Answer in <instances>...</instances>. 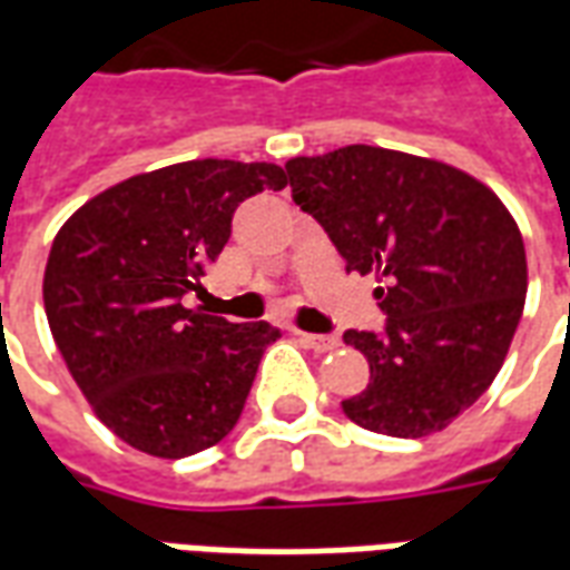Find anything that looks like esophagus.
<instances>
[{
    "mask_svg": "<svg viewBox=\"0 0 570 570\" xmlns=\"http://www.w3.org/2000/svg\"><path fill=\"white\" fill-rule=\"evenodd\" d=\"M298 342L311 351H317V354H326V351H335V347L342 345V338L338 335H317V333H296Z\"/></svg>",
    "mask_w": 570,
    "mask_h": 570,
    "instance_id": "esophagus-1",
    "label": "esophagus"
}]
</instances>
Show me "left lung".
Returning a JSON list of instances; mask_svg holds the SVG:
<instances>
[{
	"label": "left lung",
	"mask_w": 570,
	"mask_h": 570,
	"mask_svg": "<svg viewBox=\"0 0 570 570\" xmlns=\"http://www.w3.org/2000/svg\"><path fill=\"white\" fill-rule=\"evenodd\" d=\"M293 200L347 272L375 274L384 333L347 330L370 360L354 424L419 440L489 391L525 308L528 262L503 200L452 164L382 146L289 158Z\"/></svg>",
	"instance_id": "obj_1"
}]
</instances>
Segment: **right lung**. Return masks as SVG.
<instances>
[{"label":"right lung","instance_id":"add662e5","mask_svg":"<svg viewBox=\"0 0 570 570\" xmlns=\"http://www.w3.org/2000/svg\"><path fill=\"white\" fill-rule=\"evenodd\" d=\"M284 186L277 164H170L94 195L57 232L42 281L48 326L118 440L174 461L232 433L281 333L186 308L183 296L204 289L237 204Z\"/></svg>","mask_w":570,"mask_h":570}]
</instances>
